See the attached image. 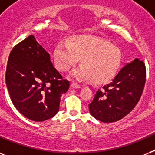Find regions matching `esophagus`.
<instances>
[{"instance_id":"1","label":"esophagus","mask_w":155,"mask_h":155,"mask_svg":"<svg viewBox=\"0 0 155 155\" xmlns=\"http://www.w3.org/2000/svg\"><path fill=\"white\" fill-rule=\"evenodd\" d=\"M71 88H80V85L76 84V83H72V84H71Z\"/></svg>"}]
</instances>
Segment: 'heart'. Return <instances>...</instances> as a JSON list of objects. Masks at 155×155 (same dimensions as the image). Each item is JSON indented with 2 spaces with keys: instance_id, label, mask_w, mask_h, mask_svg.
Instances as JSON below:
<instances>
[{
  "instance_id": "1",
  "label": "heart",
  "mask_w": 155,
  "mask_h": 155,
  "mask_svg": "<svg viewBox=\"0 0 155 155\" xmlns=\"http://www.w3.org/2000/svg\"><path fill=\"white\" fill-rule=\"evenodd\" d=\"M81 58V66L73 72L79 80L92 79L103 84L112 80L117 72L121 54L117 47L93 35H75L69 41L61 40L54 51V59L58 70L68 71Z\"/></svg>"
}]
</instances>
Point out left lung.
<instances>
[{"instance_id":"1","label":"left lung","mask_w":155,"mask_h":155,"mask_svg":"<svg viewBox=\"0 0 155 155\" xmlns=\"http://www.w3.org/2000/svg\"><path fill=\"white\" fill-rule=\"evenodd\" d=\"M147 77L146 66L135 58L118 72L113 81L95 94L88 104L92 117L102 122H114L130 113L141 98Z\"/></svg>"}]
</instances>
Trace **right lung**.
<instances>
[{
	"label": "right lung",
	"instance_id": "right-lung-1",
	"mask_svg": "<svg viewBox=\"0 0 155 155\" xmlns=\"http://www.w3.org/2000/svg\"><path fill=\"white\" fill-rule=\"evenodd\" d=\"M5 83L14 107L34 121L53 117L69 88V81L54 68L50 54L32 35L11 51Z\"/></svg>",
	"mask_w": 155,
	"mask_h": 155
}]
</instances>
